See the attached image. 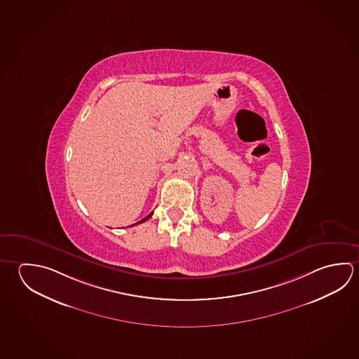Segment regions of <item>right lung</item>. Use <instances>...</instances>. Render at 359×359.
Instances as JSON below:
<instances>
[{
    "mask_svg": "<svg viewBox=\"0 0 359 359\" xmlns=\"http://www.w3.org/2000/svg\"><path fill=\"white\" fill-rule=\"evenodd\" d=\"M152 214H154V212H151V213L149 214V215H147V217H145V218H144V219L140 220V222H137V223H135V224H133V226H136V224H140V223H142V222H146V220L149 219V218H151Z\"/></svg>",
    "mask_w": 359,
    "mask_h": 359,
    "instance_id": "obj_1",
    "label": "right lung"
}]
</instances>
